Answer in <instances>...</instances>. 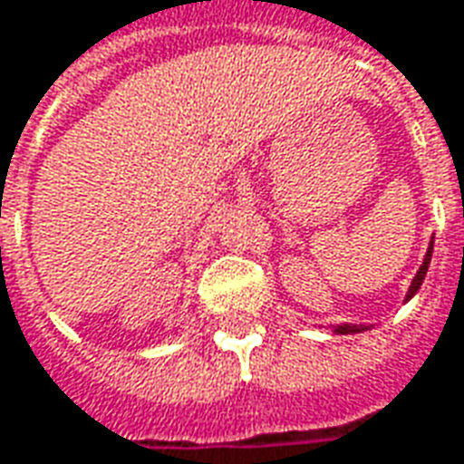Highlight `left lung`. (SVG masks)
I'll use <instances>...</instances> for the list:
<instances>
[{
    "mask_svg": "<svg viewBox=\"0 0 464 464\" xmlns=\"http://www.w3.org/2000/svg\"><path fill=\"white\" fill-rule=\"evenodd\" d=\"M430 258H432V241H430L428 253H425V258H422L420 271L415 273V278H412V283H410L408 295H405V303H408L410 298H412V295L420 291V285H422V281H425V273H428ZM362 331H370V325H353V323H343V325H335V328H333V333H338V335H350V333H362Z\"/></svg>",
    "mask_w": 464,
    "mask_h": 464,
    "instance_id": "obj_1",
    "label": "left lung"
}]
</instances>
